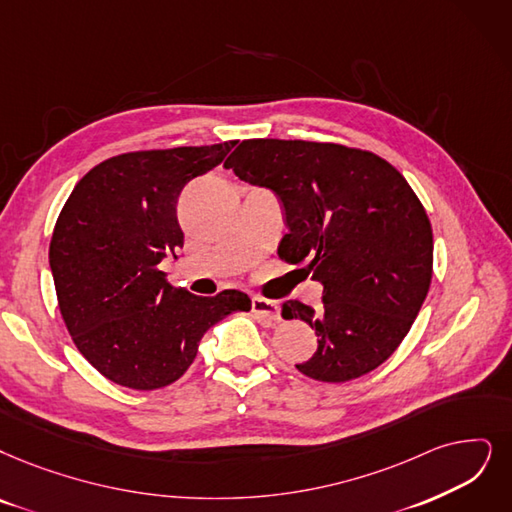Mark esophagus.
<instances>
[{
    "mask_svg": "<svg viewBox=\"0 0 512 512\" xmlns=\"http://www.w3.org/2000/svg\"><path fill=\"white\" fill-rule=\"evenodd\" d=\"M252 313L258 317V319H264V321H279L281 319V309L279 304L275 300H267V298H260V296H254L252 298Z\"/></svg>",
    "mask_w": 512,
    "mask_h": 512,
    "instance_id": "obj_1",
    "label": "esophagus"
}]
</instances>
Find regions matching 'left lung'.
I'll use <instances>...</instances> for the list:
<instances>
[{
  "label": "left lung",
  "instance_id": "8db88e82",
  "mask_svg": "<svg viewBox=\"0 0 512 512\" xmlns=\"http://www.w3.org/2000/svg\"><path fill=\"white\" fill-rule=\"evenodd\" d=\"M224 168L281 199L288 233L277 254L306 262L323 285L319 311L283 302V319L317 334L298 372L349 382L376 370L410 332L433 279L431 220L407 180L370 151L279 138L243 140Z\"/></svg>",
  "mask_w": 512,
  "mask_h": 512
}]
</instances>
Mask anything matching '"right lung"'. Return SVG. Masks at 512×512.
<instances>
[{
    "mask_svg": "<svg viewBox=\"0 0 512 512\" xmlns=\"http://www.w3.org/2000/svg\"><path fill=\"white\" fill-rule=\"evenodd\" d=\"M235 145L111 157L77 182L60 210L50 241L58 309L79 353L111 382L134 391L176 382L212 325L252 309L239 290L203 298L174 288L159 271L185 243L180 191Z\"/></svg>",
    "mask_w": 512,
    "mask_h": 512,
    "instance_id": "obj_1",
    "label": "right lung"
}]
</instances>
